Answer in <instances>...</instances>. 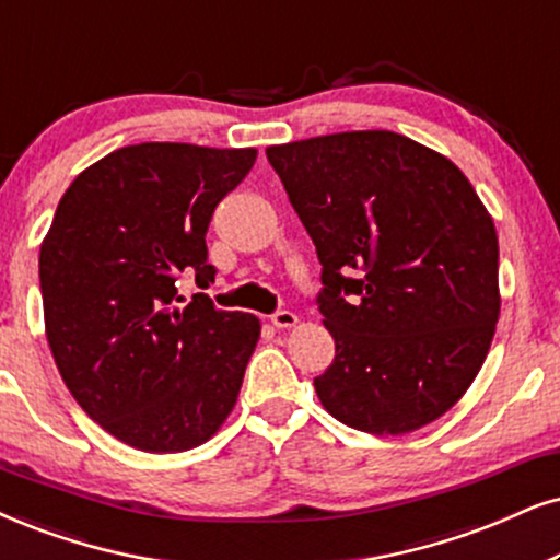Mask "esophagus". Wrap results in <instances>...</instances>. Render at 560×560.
I'll list each match as a JSON object with an SVG mask.
<instances>
[{"instance_id": "34e87169", "label": "esophagus", "mask_w": 560, "mask_h": 560, "mask_svg": "<svg viewBox=\"0 0 560 560\" xmlns=\"http://www.w3.org/2000/svg\"><path fill=\"white\" fill-rule=\"evenodd\" d=\"M271 323L273 328H292V325L300 323V317H296L292 310H276L271 315Z\"/></svg>"}]
</instances>
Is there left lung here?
<instances>
[{
    "instance_id": "obj_1",
    "label": "left lung",
    "mask_w": 560,
    "mask_h": 560,
    "mask_svg": "<svg viewBox=\"0 0 560 560\" xmlns=\"http://www.w3.org/2000/svg\"><path fill=\"white\" fill-rule=\"evenodd\" d=\"M323 271L336 357L315 393L346 427L406 434L468 390L499 320V240L447 158L393 131L268 147Z\"/></svg>"
}]
</instances>
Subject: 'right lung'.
<instances>
[{
    "label": "right lung",
    "instance_id": "right-lung-1",
    "mask_svg": "<svg viewBox=\"0 0 560 560\" xmlns=\"http://www.w3.org/2000/svg\"><path fill=\"white\" fill-rule=\"evenodd\" d=\"M256 150L173 141L124 147L77 175L40 245L46 336L69 393L105 431L144 452H186L235 408L256 315L207 289V230Z\"/></svg>",
    "mask_w": 560,
    "mask_h": 560
}]
</instances>
